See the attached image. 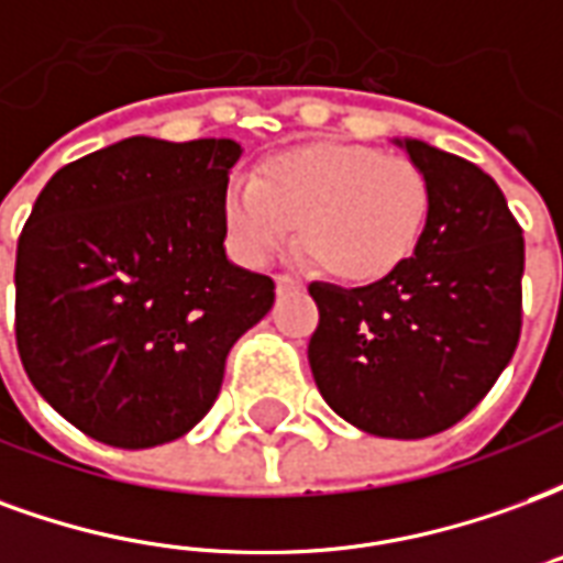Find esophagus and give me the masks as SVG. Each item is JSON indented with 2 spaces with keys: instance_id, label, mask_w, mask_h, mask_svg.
Here are the masks:
<instances>
[{
  "instance_id": "obj_1",
  "label": "esophagus",
  "mask_w": 563,
  "mask_h": 563,
  "mask_svg": "<svg viewBox=\"0 0 563 563\" xmlns=\"http://www.w3.org/2000/svg\"><path fill=\"white\" fill-rule=\"evenodd\" d=\"M274 283H277V292H286V289H301V283L292 280L289 274H277V277H274Z\"/></svg>"
}]
</instances>
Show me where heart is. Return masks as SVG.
Returning a JSON list of instances; mask_svg holds the SVG:
<instances>
[{
	"instance_id": "1",
	"label": "heart",
	"mask_w": 563,
	"mask_h": 563,
	"mask_svg": "<svg viewBox=\"0 0 563 563\" xmlns=\"http://www.w3.org/2000/svg\"><path fill=\"white\" fill-rule=\"evenodd\" d=\"M232 250L265 265L298 234L322 268L350 283L389 277L413 256L428 220L419 165L362 144L283 150L234 180L222 201Z\"/></svg>"
}]
</instances>
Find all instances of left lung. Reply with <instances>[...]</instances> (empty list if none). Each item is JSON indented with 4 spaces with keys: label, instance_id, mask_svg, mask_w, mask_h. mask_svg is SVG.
Masks as SVG:
<instances>
[{
    "label": "left lung",
    "instance_id": "1",
    "mask_svg": "<svg viewBox=\"0 0 563 563\" xmlns=\"http://www.w3.org/2000/svg\"><path fill=\"white\" fill-rule=\"evenodd\" d=\"M395 144L428 184L419 246L371 286L310 283L319 325L307 358L341 419L419 440L471 413L516 353L525 238L479 165L416 139Z\"/></svg>",
    "mask_w": 563,
    "mask_h": 563
}]
</instances>
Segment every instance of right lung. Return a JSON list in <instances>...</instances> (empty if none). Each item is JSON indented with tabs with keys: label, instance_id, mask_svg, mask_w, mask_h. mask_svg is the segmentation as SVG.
Listing matches in <instances>:
<instances>
[{
	"label": "right lung",
	"instance_id": "1",
	"mask_svg": "<svg viewBox=\"0 0 563 563\" xmlns=\"http://www.w3.org/2000/svg\"><path fill=\"white\" fill-rule=\"evenodd\" d=\"M232 139L117 141L47 180L18 241L26 377L56 413L120 449L184 437L274 280L225 256Z\"/></svg>",
	"mask_w": 563,
	"mask_h": 563
}]
</instances>
